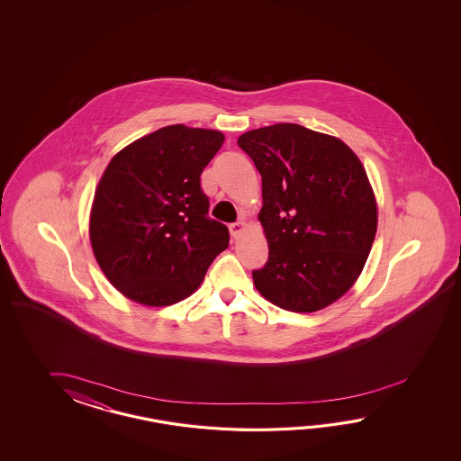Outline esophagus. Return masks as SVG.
Returning a JSON list of instances; mask_svg holds the SVG:
<instances>
[{
    "instance_id": "34e87169",
    "label": "esophagus",
    "mask_w": 461,
    "mask_h": 461,
    "mask_svg": "<svg viewBox=\"0 0 461 461\" xmlns=\"http://www.w3.org/2000/svg\"><path fill=\"white\" fill-rule=\"evenodd\" d=\"M229 230H230V235L232 237H239V235L242 234L245 230V222H242V221H237V222H234V224H230L229 226Z\"/></svg>"
}]
</instances>
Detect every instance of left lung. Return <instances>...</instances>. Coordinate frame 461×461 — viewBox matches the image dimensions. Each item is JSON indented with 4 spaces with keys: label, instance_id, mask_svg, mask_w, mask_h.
Masks as SVG:
<instances>
[{
    "label": "left lung",
    "instance_id": "8db88e82",
    "mask_svg": "<svg viewBox=\"0 0 461 461\" xmlns=\"http://www.w3.org/2000/svg\"><path fill=\"white\" fill-rule=\"evenodd\" d=\"M237 145L262 176L268 260L255 288L294 313L341 298L363 272L377 204L363 163L339 138L296 123L250 130Z\"/></svg>",
    "mask_w": 461,
    "mask_h": 461
}]
</instances>
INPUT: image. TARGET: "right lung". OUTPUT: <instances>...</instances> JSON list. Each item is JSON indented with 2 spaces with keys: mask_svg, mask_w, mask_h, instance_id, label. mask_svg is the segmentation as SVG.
<instances>
[{
  "mask_svg": "<svg viewBox=\"0 0 461 461\" xmlns=\"http://www.w3.org/2000/svg\"><path fill=\"white\" fill-rule=\"evenodd\" d=\"M224 143L216 130L169 125L118 151L98 181L90 244L118 292L147 306L194 294L229 245L207 217L201 173Z\"/></svg>",
  "mask_w": 461,
  "mask_h": 461,
  "instance_id": "obj_1",
  "label": "right lung"
}]
</instances>
